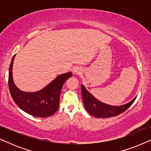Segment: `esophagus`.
<instances>
[{
    "mask_svg": "<svg viewBox=\"0 0 151 151\" xmlns=\"http://www.w3.org/2000/svg\"><path fill=\"white\" fill-rule=\"evenodd\" d=\"M82 71V70L81 68L77 67L74 68L73 73L74 75H80V74H81Z\"/></svg>",
    "mask_w": 151,
    "mask_h": 151,
    "instance_id": "obj_1",
    "label": "esophagus"
}]
</instances>
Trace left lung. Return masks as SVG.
Wrapping results in <instances>:
<instances>
[{"instance_id": "1", "label": "left lung", "mask_w": 151, "mask_h": 151, "mask_svg": "<svg viewBox=\"0 0 151 151\" xmlns=\"http://www.w3.org/2000/svg\"><path fill=\"white\" fill-rule=\"evenodd\" d=\"M81 91L82 100L86 111L91 115L98 118H107L121 114L131 106L137 98L135 97L133 100L126 104L121 106H111L97 100L86 89L83 84L81 85Z\"/></svg>"}]
</instances>
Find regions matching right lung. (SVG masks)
I'll list each match as a JSON object with an SVG mask.
<instances>
[{"label": "right lung", "instance_id": "add662e5", "mask_svg": "<svg viewBox=\"0 0 151 151\" xmlns=\"http://www.w3.org/2000/svg\"><path fill=\"white\" fill-rule=\"evenodd\" d=\"M14 55L9 69V88L14 102L20 109L34 117H47L56 112L59 107L60 96L62 87L71 72L61 74L42 89L36 92H25L19 89L14 84L12 68Z\"/></svg>", "mask_w": 151, "mask_h": 151}]
</instances>
